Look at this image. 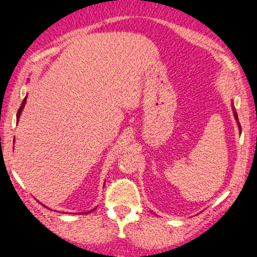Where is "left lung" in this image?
Returning a JSON list of instances; mask_svg holds the SVG:
<instances>
[{"instance_id": "8db88e82", "label": "left lung", "mask_w": 257, "mask_h": 257, "mask_svg": "<svg viewBox=\"0 0 257 257\" xmlns=\"http://www.w3.org/2000/svg\"><path fill=\"white\" fill-rule=\"evenodd\" d=\"M232 110H233V114H234V118H235V120H237V124H238V128H239V132H241L240 124H239V122H238V116H237V112H235L234 107H233V106H232Z\"/></svg>"}]
</instances>
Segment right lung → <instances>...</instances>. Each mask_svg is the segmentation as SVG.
Returning a JSON list of instances; mask_svg holds the SVG:
<instances>
[{
    "label": "right lung",
    "mask_w": 257,
    "mask_h": 257,
    "mask_svg": "<svg viewBox=\"0 0 257 257\" xmlns=\"http://www.w3.org/2000/svg\"><path fill=\"white\" fill-rule=\"evenodd\" d=\"M25 104H26V96H25V99L23 100L22 105H20V108H19V110H18V113H17V122H19V117H20V114H22V112H23V108H24ZM42 205H43V204H42ZM44 206H46V205H44ZM46 208H47V206H46ZM93 210H95V208H94ZM93 210H89V211H87V213H79V214H88V213H91V211H93Z\"/></svg>",
    "instance_id": "add662e5"
}]
</instances>
